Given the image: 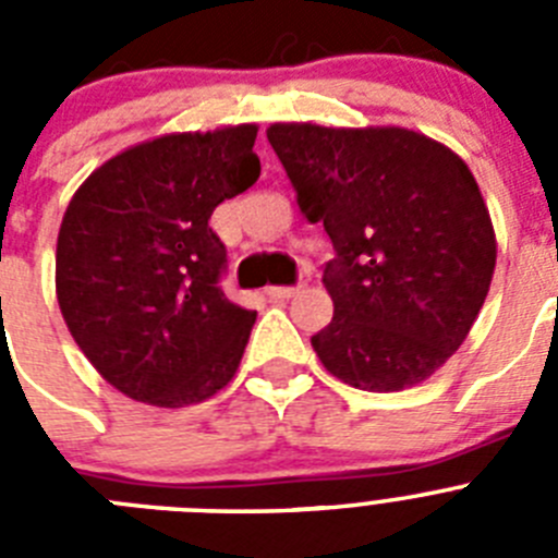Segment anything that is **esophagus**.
Wrapping results in <instances>:
<instances>
[{
	"label": "esophagus",
	"mask_w": 558,
	"mask_h": 558,
	"mask_svg": "<svg viewBox=\"0 0 558 558\" xmlns=\"http://www.w3.org/2000/svg\"><path fill=\"white\" fill-rule=\"evenodd\" d=\"M302 290H304V279L299 284H293V288H268V295L270 299H279V302H288V299H295Z\"/></svg>",
	"instance_id": "34e87169"
}]
</instances>
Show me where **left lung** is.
<instances>
[{"instance_id":"1","label":"left lung","mask_w":558,"mask_h":558,"mask_svg":"<svg viewBox=\"0 0 558 558\" xmlns=\"http://www.w3.org/2000/svg\"><path fill=\"white\" fill-rule=\"evenodd\" d=\"M310 223L335 256L324 268L332 322L313 349L363 391H402L452 357L495 274V231L470 167L405 128L270 125Z\"/></svg>"}]
</instances>
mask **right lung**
Returning a JSON list of instances; mask_svg holds the SVG:
<instances>
[{"mask_svg": "<svg viewBox=\"0 0 558 558\" xmlns=\"http://www.w3.org/2000/svg\"><path fill=\"white\" fill-rule=\"evenodd\" d=\"M256 125L170 133L113 156L69 201L58 231L63 322L131 399L184 408L234 377L256 322L220 288L215 206L259 179Z\"/></svg>", "mask_w": 558, "mask_h": 558, "instance_id": "right-lung-1", "label": "right lung"}]
</instances>
